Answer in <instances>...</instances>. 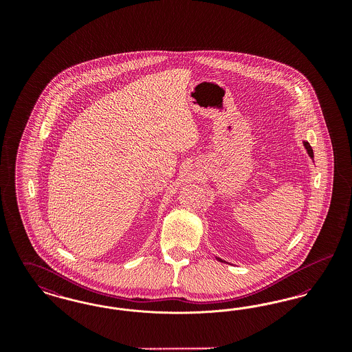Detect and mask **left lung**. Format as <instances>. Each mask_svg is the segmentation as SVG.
<instances>
[{
  "mask_svg": "<svg viewBox=\"0 0 352 352\" xmlns=\"http://www.w3.org/2000/svg\"><path fill=\"white\" fill-rule=\"evenodd\" d=\"M303 146H305V149H306V151H307L309 157H310L311 160H314V153H313V149H311L310 144H309L307 141H303ZM217 260H218V261H221V263H226V261H223V260H221V258H219V257H217Z\"/></svg>",
  "mask_w": 352,
  "mask_h": 352,
  "instance_id": "8db88e82",
  "label": "left lung"
}]
</instances>
